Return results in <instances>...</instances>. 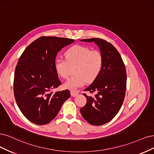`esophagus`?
I'll use <instances>...</instances> for the list:
<instances>
[{"instance_id":"esophagus-1","label":"esophagus","mask_w":154,"mask_h":154,"mask_svg":"<svg viewBox=\"0 0 154 154\" xmlns=\"http://www.w3.org/2000/svg\"><path fill=\"white\" fill-rule=\"evenodd\" d=\"M79 95V93L78 92H77V91H71V95L72 96V97H76L77 95Z\"/></svg>"}]
</instances>
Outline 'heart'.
Segmentation results:
<instances>
[{
    "mask_svg": "<svg viewBox=\"0 0 154 154\" xmlns=\"http://www.w3.org/2000/svg\"><path fill=\"white\" fill-rule=\"evenodd\" d=\"M65 56L66 60L59 57L54 63L56 72L63 79L70 76V65L76 64L73 70L75 74L64 84L65 89L75 91L83 86L87 81H93L101 71L103 57L101 53L97 51H91L88 47L77 45L68 49Z\"/></svg>",
    "mask_w": 154,
    "mask_h": 154,
    "instance_id": "heart-1",
    "label": "heart"
}]
</instances>
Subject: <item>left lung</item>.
I'll return each mask as SVG.
<instances>
[{
  "label": "left lung",
  "mask_w": 154,
  "mask_h": 154,
  "mask_svg": "<svg viewBox=\"0 0 154 154\" xmlns=\"http://www.w3.org/2000/svg\"><path fill=\"white\" fill-rule=\"evenodd\" d=\"M81 41L93 42L100 48L103 57L98 76L84 90L97 93L94 97L84 93L87 102L80 110L82 117L89 123L102 125L112 120L122 106L127 86L125 67L120 54L109 42L100 38Z\"/></svg>",
  "instance_id": "8db88e82"
}]
</instances>
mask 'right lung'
Returning a JSON list of instances; mask_svg holds the SVG:
<instances>
[{
	"label": "right lung",
	"instance_id": "1",
	"mask_svg": "<svg viewBox=\"0 0 154 154\" xmlns=\"http://www.w3.org/2000/svg\"><path fill=\"white\" fill-rule=\"evenodd\" d=\"M74 39L42 36L20 57L14 77V95L23 115L36 125H45L58 114L70 97L68 90L54 93L61 85L54 63L58 52Z\"/></svg>",
	"mask_w": 154,
	"mask_h": 154
}]
</instances>
